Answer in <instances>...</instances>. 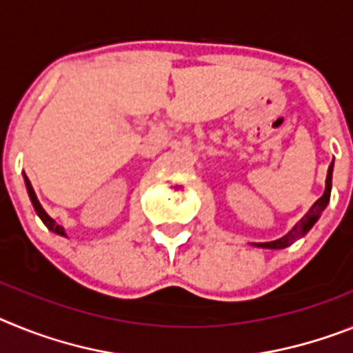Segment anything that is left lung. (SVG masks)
Instances as JSON below:
<instances>
[{
    "instance_id": "8db88e82",
    "label": "left lung",
    "mask_w": 353,
    "mask_h": 353,
    "mask_svg": "<svg viewBox=\"0 0 353 353\" xmlns=\"http://www.w3.org/2000/svg\"><path fill=\"white\" fill-rule=\"evenodd\" d=\"M332 168H334V161L330 163L329 167V172H327V179H325V192L323 195H321L320 199H318L314 204L311 206V210L307 211V213L300 219V222L295 223V228L291 229L290 232H288L286 236H283V238H279V240H274V241H266V243H252L256 245V247H263V249H284V247H288V245H291L293 241H296L299 238H302V236L305 234V232L309 231V229L316 223V220L320 219L321 211L327 208V204H329V199H330V188H332Z\"/></svg>"
}]
</instances>
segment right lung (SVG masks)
<instances>
[{"label":"right lung","mask_w":353,"mask_h":353,"mask_svg":"<svg viewBox=\"0 0 353 353\" xmlns=\"http://www.w3.org/2000/svg\"><path fill=\"white\" fill-rule=\"evenodd\" d=\"M24 183H26V190H28L30 201H32V204H33V208H35L37 214H39V216H41V220H42V222L46 223V228H48L49 231L57 232V234H60V236H65V231H63V228H62V225H58V223L54 222V220L51 219V216H49L48 213H46V211H44V208L41 206V202H39V199H37L35 192H33V186H32V183H30V179H28V177H26V174H24Z\"/></svg>","instance_id":"right-lung-1"}]
</instances>
